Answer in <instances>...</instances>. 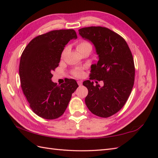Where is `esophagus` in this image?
I'll use <instances>...</instances> for the list:
<instances>
[{
	"mask_svg": "<svg viewBox=\"0 0 158 158\" xmlns=\"http://www.w3.org/2000/svg\"><path fill=\"white\" fill-rule=\"evenodd\" d=\"M77 83H78V85L80 86V85H82V81H77Z\"/></svg>",
	"mask_w": 158,
	"mask_h": 158,
	"instance_id": "esophagus-1",
	"label": "esophagus"
}]
</instances>
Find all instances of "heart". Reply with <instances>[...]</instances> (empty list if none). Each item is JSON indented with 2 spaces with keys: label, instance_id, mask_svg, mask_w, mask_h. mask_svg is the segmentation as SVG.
Masks as SVG:
<instances>
[{
  "label": "heart",
  "instance_id": "1",
  "mask_svg": "<svg viewBox=\"0 0 158 158\" xmlns=\"http://www.w3.org/2000/svg\"><path fill=\"white\" fill-rule=\"evenodd\" d=\"M88 46H91V45L89 44V43L88 42H85V41H83L79 43L78 45H77V49H81L83 48H85V47H88ZM82 70H80V69H77L76 70L74 71V75L76 76V77H81L82 75Z\"/></svg>",
  "mask_w": 158,
  "mask_h": 158
}]
</instances>
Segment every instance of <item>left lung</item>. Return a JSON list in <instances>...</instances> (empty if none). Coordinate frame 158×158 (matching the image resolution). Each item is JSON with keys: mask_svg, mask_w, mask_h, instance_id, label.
I'll list each match as a JSON object with an SVG mask.
<instances>
[{"mask_svg": "<svg viewBox=\"0 0 158 158\" xmlns=\"http://www.w3.org/2000/svg\"><path fill=\"white\" fill-rule=\"evenodd\" d=\"M79 34L92 43L98 56V62L91 65L90 79L104 83L101 87L89 80L83 81L88 89L86 106L94 115L109 117L122 108L132 92L135 75L132 53L125 40L109 28H83Z\"/></svg>", "mask_w": 158, "mask_h": 158, "instance_id": "left-lung-1", "label": "left lung"}]
</instances>
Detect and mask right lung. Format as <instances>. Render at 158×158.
Wrapping results in <instances>:
<instances>
[{
    "instance_id": "1",
    "label": "right lung",
    "mask_w": 158,
    "mask_h": 158,
    "mask_svg": "<svg viewBox=\"0 0 158 158\" xmlns=\"http://www.w3.org/2000/svg\"><path fill=\"white\" fill-rule=\"evenodd\" d=\"M77 38L73 29L50 31L33 39L21 56L22 89L33 112L42 118L54 119L61 116L79 87L75 79H68L60 85L52 81L64 48L70 40Z\"/></svg>"
}]
</instances>
